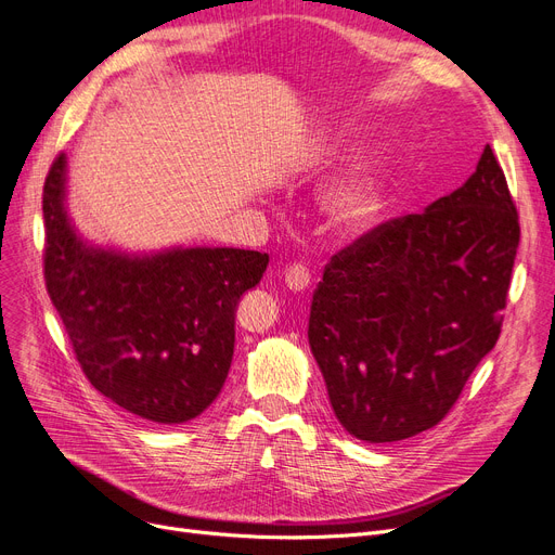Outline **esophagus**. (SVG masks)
I'll list each match as a JSON object with an SVG mask.
<instances>
[{
	"label": "esophagus",
	"mask_w": 555,
	"mask_h": 555,
	"mask_svg": "<svg viewBox=\"0 0 555 555\" xmlns=\"http://www.w3.org/2000/svg\"><path fill=\"white\" fill-rule=\"evenodd\" d=\"M283 279H285V285H288L291 291L301 293V291L309 288L311 272H309V267H306L304 262H291V264L283 270Z\"/></svg>",
	"instance_id": "34e87169"
}]
</instances>
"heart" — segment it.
<instances>
[{
  "mask_svg": "<svg viewBox=\"0 0 555 555\" xmlns=\"http://www.w3.org/2000/svg\"><path fill=\"white\" fill-rule=\"evenodd\" d=\"M386 164L384 151H365L326 188L322 208L336 229L361 231L379 215L386 194Z\"/></svg>",
  "mask_w": 555,
  "mask_h": 555,
  "instance_id": "obj_1",
  "label": "heart"
}]
</instances>
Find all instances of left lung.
<instances>
[{
    "instance_id": "1",
    "label": "left lung",
    "mask_w": 555,
    "mask_h": 555,
    "mask_svg": "<svg viewBox=\"0 0 555 555\" xmlns=\"http://www.w3.org/2000/svg\"><path fill=\"white\" fill-rule=\"evenodd\" d=\"M519 235L487 143L460 190L332 256L313 293L309 343L347 433L386 443L446 418L501 336Z\"/></svg>"
}]
</instances>
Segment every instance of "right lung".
I'll use <instances>...</instances> for the list:
<instances>
[{
    "instance_id": "right-lung-1",
    "label": "right lung",
    "mask_w": 555,
    "mask_h": 555,
    "mask_svg": "<svg viewBox=\"0 0 555 555\" xmlns=\"http://www.w3.org/2000/svg\"><path fill=\"white\" fill-rule=\"evenodd\" d=\"M66 157L43 184L46 288L91 386L153 423L192 421L229 377L240 297L270 256L173 249L130 258L87 246L64 208Z\"/></svg>"
}]
</instances>
